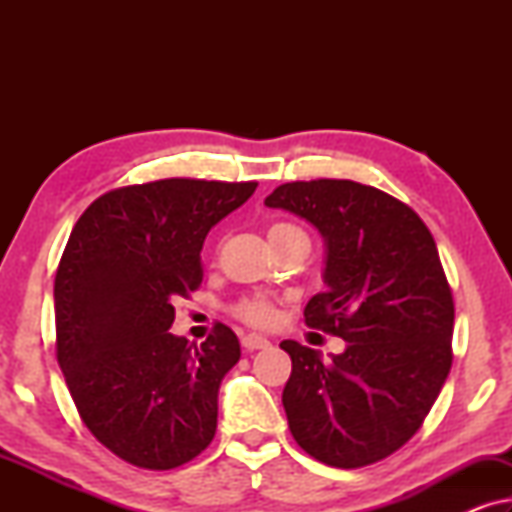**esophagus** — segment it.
<instances>
[{"label":"esophagus","instance_id":"esophagus-1","mask_svg":"<svg viewBox=\"0 0 512 512\" xmlns=\"http://www.w3.org/2000/svg\"><path fill=\"white\" fill-rule=\"evenodd\" d=\"M242 347L247 349V352H256V349H268L270 340L263 338V335L249 333V335H244V338H242Z\"/></svg>","mask_w":512,"mask_h":512}]
</instances>
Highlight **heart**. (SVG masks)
<instances>
[{
    "label": "heart",
    "instance_id": "1",
    "mask_svg": "<svg viewBox=\"0 0 512 512\" xmlns=\"http://www.w3.org/2000/svg\"><path fill=\"white\" fill-rule=\"evenodd\" d=\"M298 235H305V233L298 226H291V223H272L270 230H268L270 244L272 242H279V240H289V237H298ZM235 314L242 321H247V324L263 326V328L265 326H272L279 319L277 305L272 303L270 298H265V296H247V298H242L240 303L235 305Z\"/></svg>",
    "mask_w": 512,
    "mask_h": 512
}]
</instances>
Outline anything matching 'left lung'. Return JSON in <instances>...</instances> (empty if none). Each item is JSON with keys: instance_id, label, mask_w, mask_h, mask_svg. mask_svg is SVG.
Listing matches in <instances>:
<instances>
[{"instance_id": "8db88e82", "label": "left lung", "mask_w": 512, "mask_h": 512, "mask_svg": "<svg viewBox=\"0 0 512 512\" xmlns=\"http://www.w3.org/2000/svg\"><path fill=\"white\" fill-rule=\"evenodd\" d=\"M265 205L310 221L326 242V291L305 324L345 352L284 340L282 403L296 443L321 464H375L415 436L452 368L454 303L433 235L401 200L349 179L282 184Z\"/></svg>"}]
</instances>
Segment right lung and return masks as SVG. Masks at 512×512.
I'll return each instance as SVG.
<instances>
[{
  "label": "right lung",
  "mask_w": 512,
  "mask_h": 512,
  "mask_svg": "<svg viewBox=\"0 0 512 512\" xmlns=\"http://www.w3.org/2000/svg\"><path fill=\"white\" fill-rule=\"evenodd\" d=\"M256 181L160 179L97 198L55 272V354L76 410L100 443L170 471L212 443L219 387L240 340L216 324L200 347L170 333L174 298L202 282L200 251Z\"/></svg>",
  "instance_id": "1"
}]
</instances>
